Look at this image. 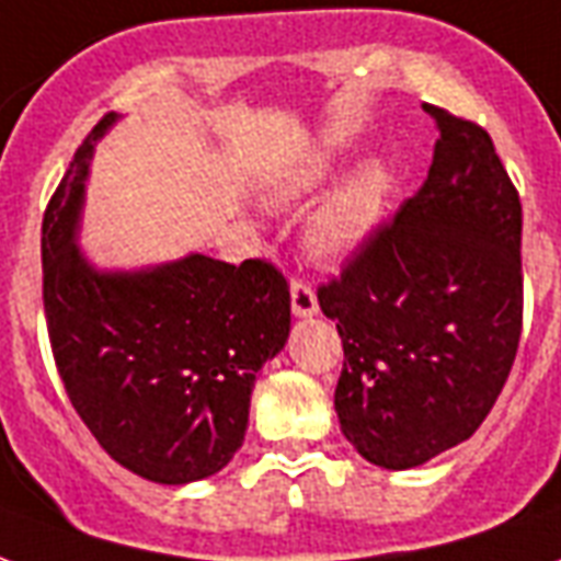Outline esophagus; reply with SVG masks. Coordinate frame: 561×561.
Instances as JSON below:
<instances>
[{
    "label": "esophagus",
    "mask_w": 561,
    "mask_h": 561,
    "mask_svg": "<svg viewBox=\"0 0 561 561\" xmlns=\"http://www.w3.org/2000/svg\"><path fill=\"white\" fill-rule=\"evenodd\" d=\"M291 309L300 318H309V314L318 312V297H314V288L306 279H291Z\"/></svg>",
    "instance_id": "obj_1"
}]
</instances>
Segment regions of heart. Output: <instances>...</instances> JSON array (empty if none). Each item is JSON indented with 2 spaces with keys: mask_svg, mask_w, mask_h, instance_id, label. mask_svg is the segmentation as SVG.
Masks as SVG:
<instances>
[{
  "mask_svg": "<svg viewBox=\"0 0 561 561\" xmlns=\"http://www.w3.org/2000/svg\"><path fill=\"white\" fill-rule=\"evenodd\" d=\"M333 172L335 160H318L288 178L285 193L300 196L306 190L321 186ZM386 184H389V178H386L383 165L365 163L354 175L344 178L335 190H330L306 219V247L312 249V255L344 259L363 247L383 214Z\"/></svg>",
  "mask_w": 561,
  "mask_h": 561,
  "instance_id": "heart-1",
  "label": "heart"
}]
</instances>
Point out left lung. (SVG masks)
<instances>
[{"instance_id": "obj_1", "label": "left lung", "mask_w": 561, "mask_h": 561, "mask_svg": "<svg viewBox=\"0 0 561 561\" xmlns=\"http://www.w3.org/2000/svg\"><path fill=\"white\" fill-rule=\"evenodd\" d=\"M422 110L439 127L425 184L318 288L344 347V437L386 470L476 434L524 330L520 196L484 127Z\"/></svg>"}]
</instances>
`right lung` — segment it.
Wrapping results in <instances>:
<instances>
[{
    "label": "right lung",
    "mask_w": 561,
    "mask_h": 561,
    "mask_svg": "<svg viewBox=\"0 0 561 561\" xmlns=\"http://www.w3.org/2000/svg\"><path fill=\"white\" fill-rule=\"evenodd\" d=\"M103 115L44 210V314L70 404L136 476L186 484L243 446L255 375L291 330L288 279L267 259L190 255L142 273H98L73 243Z\"/></svg>",
    "instance_id": "add662e5"
}]
</instances>
